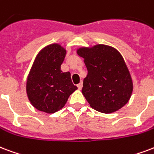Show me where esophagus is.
<instances>
[{
    "label": "esophagus",
    "mask_w": 154,
    "mask_h": 154,
    "mask_svg": "<svg viewBox=\"0 0 154 154\" xmlns=\"http://www.w3.org/2000/svg\"><path fill=\"white\" fill-rule=\"evenodd\" d=\"M77 88H78L79 90H82V82H81V83H79V84L77 85Z\"/></svg>",
    "instance_id": "esophagus-1"
}]
</instances>
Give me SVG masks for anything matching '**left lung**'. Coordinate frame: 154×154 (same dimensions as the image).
<instances>
[{
  "instance_id": "left-lung-1",
  "label": "left lung",
  "mask_w": 154,
  "mask_h": 154,
  "mask_svg": "<svg viewBox=\"0 0 154 154\" xmlns=\"http://www.w3.org/2000/svg\"><path fill=\"white\" fill-rule=\"evenodd\" d=\"M77 54L84 58L88 74L82 92L92 108L112 113L122 108L132 95V81L119 51L103 44L82 48Z\"/></svg>"
}]
</instances>
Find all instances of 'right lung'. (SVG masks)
Returning a JSON list of instances; mask_svg holds the SVG:
<instances>
[{"instance_id":"1","label":"right lung","mask_w":154,"mask_h":154,"mask_svg":"<svg viewBox=\"0 0 154 154\" xmlns=\"http://www.w3.org/2000/svg\"><path fill=\"white\" fill-rule=\"evenodd\" d=\"M65 55V49L54 43L42 49L35 58L28 75L26 93L30 103L38 111L55 113L64 107L77 89L70 72L60 70Z\"/></svg>"}]
</instances>
